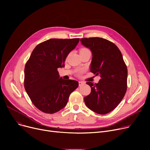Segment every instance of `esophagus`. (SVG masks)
Returning <instances> with one entry per match:
<instances>
[{
    "label": "esophagus",
    "mask_w": 150,
    "mask_h": 150,
    "mask_svg": "<svg viewBox=\"0 0 150 150\" xmlns=\"http://www.w3.org/2000/svg\"><path fill=\"white\" fill-rule=\"evenodd\" d=\"M78 83H79V86H82L83 85H84L85 84V83L83 81H79L78 82Z\"/></svg>",
    "instance_id": "1"
}]
</instances>
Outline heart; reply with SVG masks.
Masks as SVG:
<instances>
[{"instance_id":"obj_1","label":"heart","mask_w":150,"mask_h":150,"mask_svg":"<svg viewBox=\"0 0 150 150\" xmlns=\"http://www.w3.org/2000/svg\"><path fill=\"white\" fill-rule=\"evenodd\" d=\"M88 50H89V49H88L87 48H81L80 49V53H81V52H86V51H88ZM81 73V72H80L79 73H78V75H80Z\"/></svg>"}]
</instances>
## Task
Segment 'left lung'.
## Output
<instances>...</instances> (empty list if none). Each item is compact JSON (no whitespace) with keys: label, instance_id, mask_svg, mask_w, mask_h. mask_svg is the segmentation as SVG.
I'll list each match as a JSON object with an SVG mask.
<instances>
[{"label":"left lung","instance_id":"obj_1","mask_svg":"<svg viewBox=\"0 0 150 150\" xmlns=\"http://www.w3.org/2000/svg\"><path fill=\"white\" fill-rule=\"evenodd\" d=\"M80 41L92 53L91 72L101 78L98 83H86L91 92L84 97L85 104L97 114H108L119 105L127 92V65L113 42L98 37L82 38Z\"/></svg>","mask_w":150,"mask_h":150}]
</instances>
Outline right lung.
Instances as JSON below:
<instances>
[{
  "instance_id": "obj_1",
  "label": "right lung",
  "mask_w": 150,
  "mask_h": 150,
  "mask_svg": "<svg viewBox=\"0 0 150 150\" xmlns=\"http://www.w3.org/2000/svg\"><path fill=\"white\" fill-rule=\"evenodd\" d=\"M79 38L50 39L39 44L31 53L24 69V88L33 104L41 111L53 114L67 103L78 87L75 80L59 78V67L64 66L69 53Z\"/></svg>"
}]
</instances>
